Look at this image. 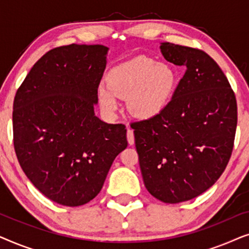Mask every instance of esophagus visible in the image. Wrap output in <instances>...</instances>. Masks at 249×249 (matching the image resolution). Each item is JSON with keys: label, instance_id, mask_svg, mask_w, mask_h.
Wrapping results in <instances>:
<instances>
[{"label": "esophagus", "instance_id": "obj_1", "mask_svg": "<svg viewBox=\"0 0 249 249\" xmlns=\"http://www.w3.org/2000/svg\"><path fill=\"white\" fill-rule=\"evenodd\" d=\"M127 139H128V144L129 145H134L135 144L134 131H132V129H130V128H128V130H127Z\"/></svg>", "mask_w": 249, "mask_h": 249}]
</instances>
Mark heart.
I'll list each match as a JSON object with an SVG mask.
<instances>
[{
	"label": "heart",
	"mask_w": 249,
	"mask_h": 249,
	"mask_svg": "<svg viewBox=\"0 0 249 249\" xmlns=\"http://www.w3.org/2000/svg\"><path fill=\"white\" fill-rule=\"evenodd\" d=\"M107 84L97 86L101 107L108 114L119 107V97L127 98L132 117L149 120L168 107L175 93L178 73L175 68L148 56H137L118 64L107 74Z\"/></svg>",
	"instance_id": "obj_1"
}]
</instances>
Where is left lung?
I'll return each mask as SVG.
<instances>
[{"mask_svg":"<svg viewBox=\"0 0 249 249\" xmlns=\"http://www.w3.org/2000/svg\"><path fill=\"white\" fill-rule=\"evenodd\" d=\"M160 50L166 61L185 67V74L168 107L131 128L146 189L176 204L199 196L222 175L233 148L237 102L205 52L166 42Z\"/></svg>","mask_w":249,"mask_h":249,"instance_id":"8db88e82","label":"left lung"}]
</instances>
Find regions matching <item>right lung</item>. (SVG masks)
Listing matches in <instances>:
<instances>
[{
	"instance_id": "1",
	"label": "right lung",
	"mask_w": 249,
	"mask_h": 249,
	"mask_svg": "<svg viewBox=\"0 0 249 249\" xmlns=\"http://www.w3.org/2000/svg\"><path fill=\"white\" fill-rule=\"evenodd\" d=\"M108 47L70 44L40 57L13 102L17 158L34 186L64 206L97 196L114 159L128 146L124 124L95 115Z\"/></svg>"
}]
</instances>
